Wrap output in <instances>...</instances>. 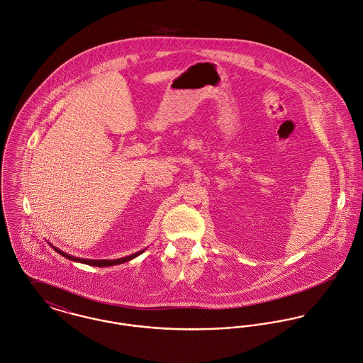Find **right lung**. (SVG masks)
Listing matches in <instances>:
<instances>
[{"label": "right lung", "mask_w": 363, "mask_h": 363, "mask_svg": "<svg viewBox=\"0 0 363 363\" xmlns=\"http://www.w3.org/2000/svg\"><path fill=\"white\" fill-rule=\"evenodd\" d=\"M50 245H51V243H50ZM51 247H54V250H55V252H58L60 255H62L64 257H67V259H69V260H74V262H78V263H83V264H89V266H96V267H107V266L122 264V263H125V262H129V260L135 259L136 256H139L140 253H143V252H145V249H143V250H139V252H136V253H133V255H129V256H125V257H120V259H111V260H108V259H104V260H94V259H82V257H75V256H72V255H68V253L62 252L61 249L55 247L54 245H51Z\"/></svg>", "instance_id": "add662e5"}]
</instances>
